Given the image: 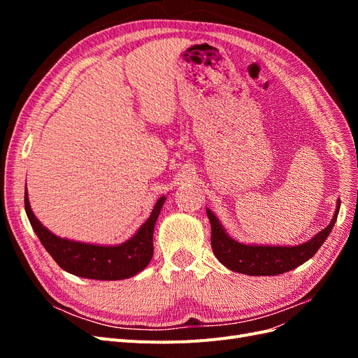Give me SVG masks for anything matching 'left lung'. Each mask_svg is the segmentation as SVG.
I'll return each mask as SVG.
<instances>
[{"label": "left lung", "instance_id": "left-lung-1", "mask_svg": "<svg viewBox=\"0 0 358 358\" xmlns=\"http://www.w3.org/2000/svg\"><path fill=\"white\" fill-rule=\"evenodd\" d=\"M339 208L341 200H338L333 218L326 229L310 237L308 242L296 246L237 242L225 231L215 213L210 209H206L212 229L210 242L213 254L220 259V263L237 273L249 276H275L289 272L317 254L321 245L326 242L336 220H338Z\"/></svg>", "mask_w": 358, "mask_h": 358}]
</instances>
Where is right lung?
<instances>
[{
  "label": "right lung",
  "instance_id": "add662e5",
  "mask_svg": "<svg viewBox=\"0 0 358 358\" xmlns=\"http://www.w3.org/2000/svg\"><path fill=\"white\" fill-rule=\"evenodd\" d=\"M166 196L158 199L152 213L128 241L119 245H95L53 234L31 209L25 189V210L41 245L66 272L86 279L119 280L136 276L150 263L154 255V229Z\"/></svg>",
  "mask_w": 358,
  "mask_h": 358
}]
</instances>
